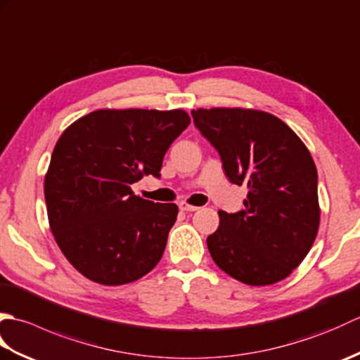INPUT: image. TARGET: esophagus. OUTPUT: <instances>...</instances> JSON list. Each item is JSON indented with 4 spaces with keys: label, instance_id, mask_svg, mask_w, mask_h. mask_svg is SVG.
I'll return each mask as SVG.
<instances>
[{
    "label": "esophagus",
    "instance_id": "1",
    "mask_svg": "<svg viewBox=\"0 0 360 360\" xmlns=\"http://www.w3.org/2000/svg\"><path fill=\"white\" fill-rule=\"evenodd\" d=\"M179 209L184 210V212H195V210H198L200 207H198V205L188 204V202H186V201H181V202H179Z\"/></svg>",
    "mask_w": 360,
    "mask_h": 360
}]
</instances>
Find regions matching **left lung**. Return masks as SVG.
Instances as JSON below:
<instances>
[{
	"mask_svg": "<svg viewBox=\"0 0 360 360\" xmlns=\"http://www.w3.org/2000/svg\"><path fill=\"white\" fill-rule=\"evenodd\" d=\"M196 128L219 153L227 178L248 186L244 210H219L207 236L213 262L244 285L285 280L314 244L320 224L317 168L303 141L274 114L198 108Z\"/></svg>",
	"mask_w": 360,
	"mask_h": 360,
	"instance_id": "left-lung-1",
	"label": "left lung"
}]
</instances>
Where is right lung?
Instances as JSON below:
<instances>
[{
  "label": "right lung",
  "instance_id": "right-lung-1",
  "mask_svg": "<svg viewBox=\"0 0 360 360\" xmlns=\"http://www.w3.org/2000/svg\"><path fill=\"white\" fill-rule=\"evenodd\" d=\"M190 125L184 110H97L58 137L44 176L51 232L83 277L105 286L142 278L164 254L178 217L173 202L134 195L160 176L172 142Z\"/></svg>",
  "mask_w": 360,
  "mask_h": 360
}]
</instances>
